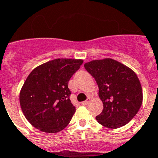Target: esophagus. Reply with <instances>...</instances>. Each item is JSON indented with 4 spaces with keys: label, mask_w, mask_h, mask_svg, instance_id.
Listing matches in <instances>:
<instances>
[{
    "label": "esophagus",
    "mask_w": 158,
    "mask_h": 158,
    "mask_svg": "<svg viewBox=\"0 0 158 158\" xmlns=\"http://www.w3.org/2000/svg\"><path fill=\"white\" fill-rule=\"evenodd\" d=\"M89 102H90V98L88 97V99L86 100V101H83V102H81V105H83V106H85V105H88V104L89 103Z\"/></svg>",
    "instance_id": "1"
}]
</instances>
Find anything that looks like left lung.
Wrapping results in <instances>:
<instances>
[{
	"label": "left lung",
	"instance_id": "obj_1",
	"mask_svg": "<svg viewBox=\"0 0 158 158\" xmlns=\"http://www.w3.org/2000/svg\"><path fill=\"white\" fill-rule=\"evenodd\" d=\"M84 67L97 82L103 110L96 117L109 128L121 127L135 116L143 101V92L136 74L111 58L94 60Z\"/></svg>",
	"mask_w": 158,
	"mask_h": 158
}]
</instances>
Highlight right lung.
<instances>
[{
  "label": "right lung",
  "mask_w": 158,
  "mask_h": 158,
  "mask_svg": "<svg viewBox=\"0 0 158 158\" xmlns=\"http://www.w3.org/2000/svg\"><path fill=\"white\" fill-rule=\"evenodd\" d=\"M80 59L57 58L37 66L28 75L19 95L24 116L34 127L56 133L69 124L75 112L70 100L69 80Z\"/></svg>",
  "instance_id": "add662e5"
}]
</instances>
